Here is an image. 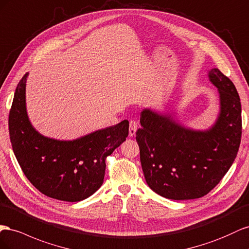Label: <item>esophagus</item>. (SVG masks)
I'll list each match as a JSON object with an SVG mask.
<instances>
[{
  "instance_id": "esophagus-1",
  "label": "esophagus",
  "mask_w": 249,
  "mask_h": 249,
  "mask_svg": "<svg viewBox=\"0 0 249 249\" xmlns=\"http://www.w3.org/2000/svg\"><path fill=\"white\" fill-rule=\"evenodd\" d=\"M137 129H138V123L136 121L131 120L129 122V137H133L137 132Z\"/></svg>"
}]
</instances>
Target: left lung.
I'll return each mask as SVG.
<instances>
[{
	"label": "left lung",
	"instance_id": "8db88e82",
	"mask_svg": "<svg viewBox=\"0 0 249 249\" xmlns=\"http://www.w3.org/2000/svg\"><path fill=\"white\" fill-rule=\"evenodd\" d=\"M220 97V113L205 131L186 128L170 116L150 109L141 112L137 131L140 159L147 184L173 200L207 195L235 160L242 134L241 102L229 77L212 69L209 73Z\"/></svg>",
	"mask_w": 249,
	"mask_h": 249
}]
</instances>
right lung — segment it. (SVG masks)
<instances>
[{
  "label": "right lung",
  "instance_id": "right-lung-1",
  "mask_svg": "<svg viewBox=\"0 0 249 249\" xmlns=\"http://www.w3.org/2000/svg\"><path fill=\"white\" fill-rule=\"evenodd\" d=\"M26 73L18 82L9 111V136L24 174L40 193L62 201L77 202L102 186L105 160L128 137L127 120L74 141L41 136L26 110Z\"/></svg>",
  "mask_w": 249,
  "mask_h": 249
}]
</instances>
